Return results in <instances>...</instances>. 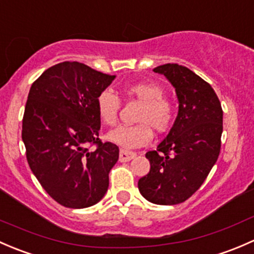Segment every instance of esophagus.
<instances>
[{
    "label": "esophagus",
    "instance_id": "1",
    "mask_svg": "<svg viewBox=\"0 0 254 254\" xmlns=\"http://www.w3.org/2000/svg\"><path fill=\"white\" fill-rule=\"evenodd\" d=\"M135 158V153L129 150H125V149H121L120 151V161L121 163H126V161L132 160V159Z\"/></svg>",
    "mask_w": 254,
    "mask_h": 254
}]
</instances>
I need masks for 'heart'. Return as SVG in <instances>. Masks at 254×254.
<instances>
[{"mask_svg":"<svg viewBox=\"0 0 254 254\" xmlns=\"http://www.w3.org/2000/svg\"><path fill=\"white\" fill-rule=\"evenodd\" d=\"M120 96L140 103L132 126H122L108 135L110 142L124 149L146 145L153 139V129L159 134L167 132L174 124L175 108L164 96V89L154 82H134L125 85ZM121 101L112 91L104 90L96 98V111L106 126H115L119 120Z\"/></svg>","mask_w":254,"mask_h":254,"instance_id":"b5f03b06","label":"heart"}]
</instances>
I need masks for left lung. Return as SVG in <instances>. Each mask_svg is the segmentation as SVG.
Listing matches in <instances>:
<instances>
[{
	"mask_svg": "<svg viewBox=\"0 0 254 254\" xmlns=\"http://www.w3.org/2000/svg\"><path fill=\"white\" fill-rule=\"evenodd\" d=\"M176 90L179 115L156 150L145 154L150 171L139 179L143 197L154 204L187 200L203 185L218 160L223 133V109L204 79L177 64L158 66Z\"/></svg>",
	"mask_w": 254,
	"mask_h": 254,
	"instance_id": "1",
	"label": "left lung"
}]
</instances>
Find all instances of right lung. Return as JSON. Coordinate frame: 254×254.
Here are the masks:
<instances>
[{
  "mask_svg": "<svg viewBox=\"0 0 254 254\" xmlns=\"http://www.w3.org/2000/svg\"><path fill=\"white\" fill-rule=\"evenodd\" d=\"M115 77L66 61L31 84L22 126L25 155L44 190L66 208H88L108 190L120 150L99 138L96 98Z\"/></svg>",
  "mask_w": 254,
  "mask_h": 254,
  "instance_id": "add662e5",
  "label": "right lung"
}]
</instances>
